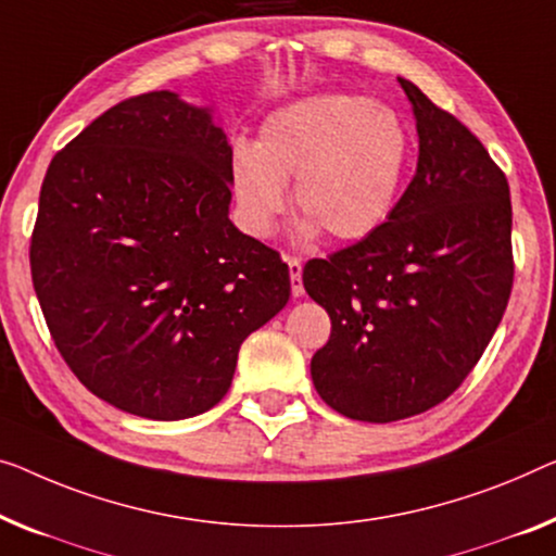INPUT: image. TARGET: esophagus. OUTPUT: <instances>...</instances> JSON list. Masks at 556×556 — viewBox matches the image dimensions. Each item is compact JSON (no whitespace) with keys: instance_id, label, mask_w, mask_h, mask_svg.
Returning a JSON list of instances; mask_svg holds the SVG:
<instances>
[{"instance_id":"esophagus-1","label":"esophagus","mask_w":556,"mask_h":556,"mask_svg":"<svg viewBox=\"0 0 556 556\" xmlns=\"http://www.w3.org/2000/svg\"><path fill=\"white\" fill-rule=\"evenodd\" d=\"M287 267H289V279H292V294L302 296L304 294V285H302V262L294 260V256H287Z\"/></svg>"}]
</instances>
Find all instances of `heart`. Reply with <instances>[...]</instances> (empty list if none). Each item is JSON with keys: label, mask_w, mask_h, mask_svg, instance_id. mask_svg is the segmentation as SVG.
<instances>
[{"label": "heart", "mask_w": 556, "mask_h": 556, "mask_svg": "<svg viewBox=\"0 0 556 556\" xmlns=\"http://www.w3.org/2000/svg\"><path fill=\"white\" fill-rule=\"evenodd\" d=\"M412 154L404 119L357 94H312L262 122L254 147L231 152V192L247 235L267 239L287 210V181L302 212L296 239L321 231L359 242L384 225L400 197Z\"/></svg>", "instance_id": "b5f03b06"}]
</instances>
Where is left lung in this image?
Listing matches in <instances>:
<instances>
[{
	"label": "left lung",
	"instance_id": "left-lung-1",
	"mask_svg": "<svg viewBox=\"0 0 556 556\" xmlns=\"http://www.w3.org/2000/svg\"><path fill=\"white\" fill-rule=\"evenodd\" d=\"M400 85L419 135L407 192L377 231L302 271L331 319L312 357L314 389L377 425L437 407L467 379L515 279L507 177L457 117Z\"/></svg>",
	"mask_w": 556,
	"mask_h": 556
}]
</instances>
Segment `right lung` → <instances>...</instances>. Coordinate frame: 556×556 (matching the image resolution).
Returning a JSON list of instances; mask_svg holds the SVG:
<instances>
[{
  "label": "right lung",
  "mask_w": 556,
  "mask_h": 556,
  "mask_svg": "<svg viewBox=\"0 0 556 556\" xmlns=\"http://www.w3.org/2000/svg\"><path fill=\"white\" fill-rule=\"evenodd\" d=\"M212 106L124 99L54 154L31 281L56 350L99 400L174 421L229 392L239 346L289 302V267L229 219Z\"/></svg>",
  "instance_id": "add662e5"
}]
</instances>
